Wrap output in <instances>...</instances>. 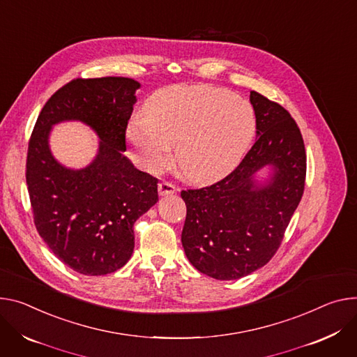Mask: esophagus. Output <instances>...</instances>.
<instances>
[{
	"instance_id": "1",
	"label": "esophagus",
	"mask_w": 357,
	"mask_h": 357,
	"mask_svg": "<svg viewBox=\"0 0 357 357\" xmlns=\"http://www.w3.org/2000/svg\"><path fill=\"white\" fill-rule=\"evenodd\" d=\"M158 190H159V195H172V193H176L179 190V188L176 185H174L172 182H167V181H162L158 185Z\"/></svg>"
}]
</instances>
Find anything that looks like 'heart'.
Returning a JSON list of instances; mask_svg holds the SVG:
<instances>
[{
	"mask_svg": "<svg viewBox=\"0 0 357 357\" xmlns=\"http://www.w3.org/2000/svg\"><path fill=\"white\" fill-rule=\"evenodd\" d=\"M146 116L128 125V141L149 172L171 158L190 182L211 183L228 175L243 158L256 129L253 107L241 95L213 85H174L156 91Z\"/></svg>",
	"mask_w": 357,
	"mask_h": 357,
	"instance_id": "b5f03b06",
	"label": "heart"
}]
</instances>
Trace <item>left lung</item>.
Instances as JSON below:
<instances>
[{
	"mask_svg": "<svg viewBox=\"0 0 357 357\" xmlns=\"http://www.w3.org/2000/svg\"><path fill=\"white\" fill-rule=\"evenodd\" d=\"M257 139L241 164L213 185L186 189L182 246L192 266L218 280L243 278L278 252L306 179V151L296 121L278 102L250 91ZM266 165L274 176L257 185Z\"/></svg>",
	"mask_w": 357,
	"mask_h": 357,
	"instance_id": "1",
	"label": "left lung"
}]
</instances>
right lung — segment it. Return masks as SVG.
<instances>
[{
	"mask_svg": "<svg viewBox=\"0 0 357 357\" xmlns=\"http://www.w3.org/2000/svg\"><path fill=\"white\" fill-rule=\"evenodd\" d=\"M139 82L123 77L77 78L44 105L28 142L25 179L36 228L61 262L101 276L121 269L135 246L134 223L158 202V179L126 156V126ZM77 119L99 134L93 164L74 172L50 155L47 135L61 120Z\"/></svg>",
	"mask_w": 357,
	"mask_h": 357,
	"instance_id": "1",
	"label": "right lung"
}]
</instances>
